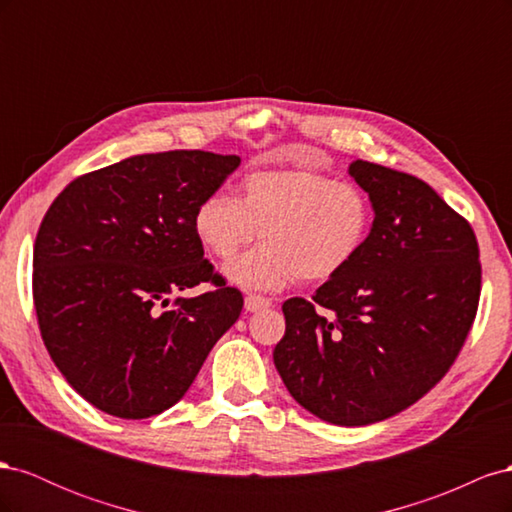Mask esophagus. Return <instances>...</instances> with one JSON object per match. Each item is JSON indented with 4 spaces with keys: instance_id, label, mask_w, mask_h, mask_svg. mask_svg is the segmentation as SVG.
Here are the masks:
<instances>
[{
    "instance_id": "obj_1",
    "label": "esophagus",
    "mask_w": 512,
    "mask_h": 512,
    "mask_svg": "<svg viewBox=\"0 0 512 512\" xmlns=\"http://www.w3.org/2000/svg\"><path fill=\"white\" fill-rule=\"evenodd\" d=\"M269 305H271V299L260 297V294H247L245 297L247 312H262V309H267Z\"/></svg>"
}]
</instances>
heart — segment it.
I'll list each match as a JSON object with an SVG mask.
<instances>
[{
	"label": "heart",
	"instance_id": "1",
	"mask_svg": "<svg viewBox=\"0 0 512 512\" xmlns=\"http://www.w3.org/2000/svg\"><path fill=\"white\" fill-rule=\"evenodd\" d=\"M374 226L363 188L312 168H262L245 175L237 198H200L192 228L218 262L235 258L260 232L262 243L226 269L243 290H282L297 277L327 282L359 258Z\"/></svg>",
	"mask_w": 512,
	"mask_h": 512
}]
</instances>
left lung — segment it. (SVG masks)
<instances>
[{
    "instance_id": "obj_1",
    "label": "left lung",
    "mask_w": 512,
    "mask_h": 512,
    "mask_svg": "<svg viewBox=\"0 0 512 512\" xmlns=\"http://www.w3.org/2000/svg\"><path fill=\"white\" fill-rule=\"evenodd\" d=\"M348 173L376 211L369 241L312 301L282 305L273 361L307 412L359 427L406 410L451 369L476 318L480 260L470 222L425 181L365 160Z\"/></svg>"
}]
</instances>
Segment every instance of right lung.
<instances>
[{
	"label": "right lung",
	"instance_id": "right-lung-1",
	"mask_svg": "<svg viewBox=\"0 0 512 512\" xmlns=\"http://www.w3.org/2000/svg\"><path fill=\"white\" fill-rule=\"evenodd\" d=\"M241 164L211 151L134 156L70 181L34 243L42 342L68 384L119 418H149L190 389L237 322L241 290L205 258L192 215ZM198 283L194 300L167 297Z\"/></svg>",
	"mask_w": 512,
	"mask_h": 512
}]
</instances>
